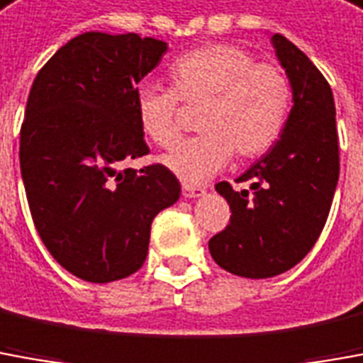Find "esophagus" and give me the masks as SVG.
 I'll use <instances>...</instances> for the list:
<instances>
[{
	"instance_id": "1",
	"label": "esophagus",
	"mask_w": 363,
	"mask_h": 363,
	"mask_svg": "<svg viewBox=\"0 0 363 363\" xmlns=\"http://www.w3.org/2000/svg\"><path fill=\"white\" fill-rule=\"evenodd\" d=\"M182 191H184V197H187V199H194V197H201L203 194H206V189L199 186H187V184H184L182 186Z\"/></svg>"
}]
</instances>
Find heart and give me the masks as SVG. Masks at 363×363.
Wrapping results in <instances>:
<instances>
[{
	"label": "heart",
	"mask_w": 363,
	"mask_h": 363,
	"mask_svg": "<svg viewBox=\"0 0 363 363\" xmlns=\"http://www.w3.org/2000/svg\"><path fill=\"white\" fill-rule=\"evenodd\" d=\"M172 86L140 84L134 106L140 128L162 148L179 138V101L201 104L189 138L164 156L176 176L189 184L206 182L237 156H262L274 146L289 118L292 91L289 77L272 62H257L241 47L215 43L189 51L169 69Z\"/></svg>",
	"instance_id": "1"
}]
</instances>
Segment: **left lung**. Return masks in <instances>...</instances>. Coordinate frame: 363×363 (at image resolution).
Here are the masks:
<instances>
[{
  "mask_svg": "<svg viewBox=\"0 0 363 363\" xmlns=\"http://www.w3.org/2000/svg\"><path fill=\"white\" fill-rule=\"evenodd\" d=\"M271 43L291 82V114L277 144L237 177L251 182L253 194L235 191L229 182L215 186L231 207V221L209 239V253L221 269L245 279L277 277L311 253L340 176L328 81L286 37L274 33Z\"/></svg>",
  "mask_w": 363,
  "mask_h": 363,
  "instance_id": "8db88e82",
  "label": "left lung"
}]
</instances>
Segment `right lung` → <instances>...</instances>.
<instances>
[{
  "instance_id": "add662e5",
  "label": "right lung",
  "mask_w": 363,
  "mask_h": 363,
  "mask_svg": "<svg viewBox=\"0 0 363 363\" xmlns=\"http://www.w3.org/2000/svg\"><path fill=\"white\" fill-rule=\"evenodd\" d=\"M167 45L136 33L89 31L37 72L19 164L35 229L62 269L82 281L126 279L146 261L150 227L182 186L148 154L134 92Z\"/></svg>"
}]
</instances>
